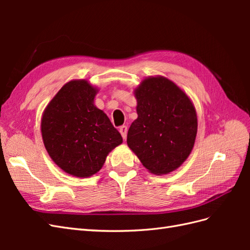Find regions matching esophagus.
Masks as SVG:
<instances>
[{
	"mask_svg": "<svg viewBox=\"0 0 250 250\" xmlns=\"http://www.w3.org/2000/svg\"><path fill=\"white\" fill-rule=\"evenodd\" d=\"M121 135H122V138L124 140H126V137H127V131H128V128L126 126H121L120 129H119Z\"/></svg>",
	"mask_w": 250,
	"mask_h": 250,
	"instance_id": "esophagus-1",
	"label": "esophagus"
}]
</instances>
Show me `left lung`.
Wrapping results in <instances>:
<instances>
[{
    "instance_id": "left-lung-1",
    "label": "left lung",
    "mask_w": 250,
    "mask_h": 250,
    "mask_svg": "<svg viewBox=\"0 0 250 250\" xmlns=\"http://www.w3.org/2000/svg\"><path fill=\"white\" fill-rule=\"evenodd\" d=\"M138 119L127 145L150 173L164 175L179 168L192 152L197 113L188 95L163 76L144 79L134 89Z\"/></svg>"
}]
</instances>
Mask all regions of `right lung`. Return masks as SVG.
Masks as SVG:
<instances>
[{
  "label": "right lung",
  "instance_id": "obj_1",
  "mask_svg": "<svg viewBox=\"0 0 250 250\" xmlns=\"http://www.w3.org/2000/svg\"><path fill=\"white\" fill-rule=\"evenodd\" d=\"M97 93L87 80H71L42 117V137L52 161L76 177L96 174L110 151L123 142L106 113L94 104Z\"/></svg>",
  "mask_w": 250,
  "mask_h": 250
}]
</instances>
